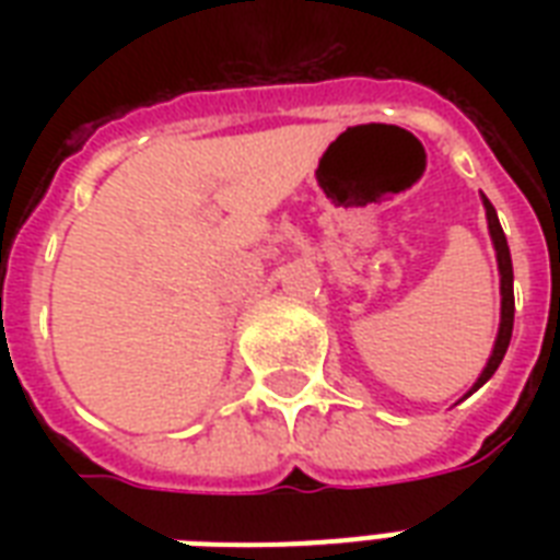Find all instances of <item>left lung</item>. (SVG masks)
I'll list each match as a JSON object with an SVG mask.
<instances>
[{
  "label": "left lung",
  "instance_id": "1",
  "mask_svg": "<svg viewBox=\"0 0 560 560\" xmlns=\"http://www.w3.org/2000/svg\"><path fill=\"white\" fill-rule=\"evenodd\" d=\"M482 206H486V220H488V235H491V244H494L497 253V270H500V328H497L494 349H491V358H488L486 369L477 377V383L470 386V392H477L482 383L491 381V374L497 372V366L503 363L505 349L512 342V328H514V270H512V253H509V244H505L503 226H500V218H497V209L491 206L486 194H482ZM465 395V398H468Z\"/></svg>",
  "mask_w": 560,
  "mask_h": 560
}]
</instances>
